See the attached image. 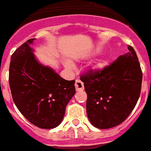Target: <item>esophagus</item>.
Here are the masks:
<instances>
[{
	"label": "esophagus",
	"instance_id": "34e87169",
	"mask_svg": "<svg viewBox=\"0 0 151 151\" xmlns=\"http://www.w3.org/2000/svg\"><path fill=\"white\" fill-rule=\"evenodd\" d=\"M75 86H76V89L77 92H80V91H83L84 87H83V82L80 80H76V83H75Z\"/></svg>",
	"mask_w": 151,
	"mask_h": 151
}]
</instances>
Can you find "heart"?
Instances as JSON below:
<instances>
[{
	"label": "heart",
	"mask_w": 151,
	"mask_h": 151,
	"mask_svg": "<svg viewBox=\"0 0 151 151\" xmlns=\"http://www.w3.org/2000/svg\"><path fill=\"white\" fill-rule=\"evenodd\" d=\"M98 52H99V50H96L95 51H93V52L91 53V54H90L89 55H90V56L94 55L97 54ZM63 64H64V66L67 68H72V64H71V63L69 62V61H64ZM105 65H106V61H105L104 59H100V60H98L97 62H96L94 64L92 65V68H91V69H92L93 71H101V70H102V69H103V68L105 67Z\"/></svg>",
	"instance_id": "1"
}]
</instances>
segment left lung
Wrapping results in <instances>:
<instances>
[{
    "instance_id": "left-lung-1",
    "label": "left lung",
    "mask_w": 151,
    "mask_h": 151,
    "mask_svg": "<svg viewBox=\"0 0 151 151\" xmlns=\"http://www.w3.org/2000/svg\"><path fill=\"white\" fill-rule=\"evenodd\" d=\"M109 66L80 77L88 95V117L96 128H113L124 122L140 96L142 73L134 48Z\"/></svg>"
}]
</instances>
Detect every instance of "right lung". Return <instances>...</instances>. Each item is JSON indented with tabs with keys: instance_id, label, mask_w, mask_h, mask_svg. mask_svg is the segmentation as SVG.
Returning <instances> with one entry per match:
<instances>
[{
	"instance_id": "right-lung-1",
	"label": "right lung",
	"mask_w": 151,
	"mask_h": 151,
	"mask_svg": "<svg viewBox=\"0 0 151 151\" xmlns=\"http://www.w3.org/2000/svg\"><path fill=\"white\" fill-rule=\"evenodd\" d=\"M35 39L11 56L9 87L14 104L26 119L41 129H53L62 122L66 106L76 93V81L63 79L38 61L30 47Z\"/></svg>"
}]
</instances>
